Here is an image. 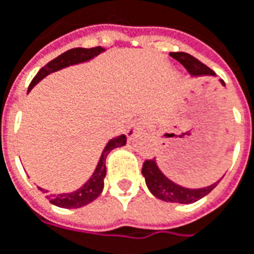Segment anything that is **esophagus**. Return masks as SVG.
Listing matches in <instances>:
<instances>
[{
    "instance_id": "1",
    "label": "esophagus",
    "mask_w": 254,
    "mask_h": 254,
    "mask_svg": "<svg viewBox=\"0 0 254 254\" xmlns=\"http://www.w3.org/2000/svg\"><path fill=\"white\" fill-rule=\"evenodd\" d=\"M140 129H142V124L139 122L138 119H133V121H130L127 127V138H133V136L138 133L139 130H140Z\"/></svg>"
}]
</instances>
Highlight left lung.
Wrapping results in <instances>:
<instances>
[{"instance_id": "8db88e82", "label": "left lung", "mask_w": 254, "mask_h": 254, "mask_svg": "<svg viewBox=\"0 0 254 254\" xmlns=\"http://www.w3.org/2000/svg\"><path fill=\"white\" fill-rule=\"evenodd\" d=\"M172 58L179 61L183 66L190 72L194 76L199 75H215L209 66H206L203 62L196 60L190 54L186 52H171ZM225 85V82H222ZM142 175L145 176V181L148 185L149 190L153 193L156 197H159L165 202H173V203H193L199 199H202L207 193H210L217 183L216 182L203 189H186L176 183L169 181L159 168L156 166L155 159H146L142 166Z\"/></svg>"}]
</instances>
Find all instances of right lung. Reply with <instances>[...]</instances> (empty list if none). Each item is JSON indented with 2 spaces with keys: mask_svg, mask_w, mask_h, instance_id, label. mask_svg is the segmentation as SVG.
Listing matches in <instances>:
<instances>
[{
  "mask_svg": "<svg viewBox=\"0 0 254 254\" xmlns=\"http://www.w3.org/2000/svg\"><path fill=\"white\" fill-rule=\"evenodd\" d=\"M102 51L104 50L101 47H95V48H72V50L64 52L60 57H57L55 60L50 61L47 65H44L39 69L38 73L34 76V79L29 83L28 91H31L42 78H45L51 72L58 71V69H62L65 66L78 64V62L88 61V60L94 58L95 55H98L99 52H102ZM125 143H127V136L125 135H118L114 139H111L105 146V149H104V152H102V156L99 159V163L96 166V171L94 172L92 178L85 183L81 189H78V190L72 193L47 194L48 200L52 204L60 206V207H65V209H76V207H82L85 204H89L91 202H94L95 199L104 190V179L106 176L105 160L108 153L112 149L124 146Z\"/></svg>",
  "mask_w": 254,
  "mask_h": 254,
  "instance_id": "add662e5",
  "label": "right lung"
}]
</instances>
